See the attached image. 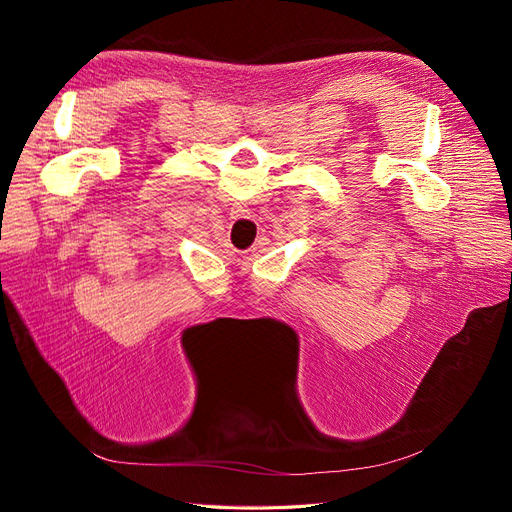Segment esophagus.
Here are the masks:
<instances>
[{"instance_id":"1","label":"esophagus","mask_w":512,"mask_h":512,"mask_svg":"<svg viewBox=\"0 0 512 512\" xmlns=\"http://www.w3.org/2000/svg\"><path fill=\"white\" fill-rule=\"evenodd\" d=\"M250 215H252V209L247 207V205H243V203H235V205H232V209H230V218L232 220L250 218Z\"/></svg>"}]
</instances>
